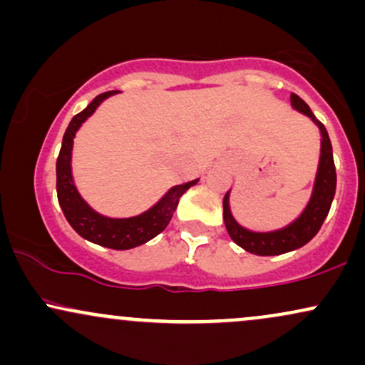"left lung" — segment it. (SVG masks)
Listing matches in <instances>:
<instances>
[{
    "label": "left lung",
    "instance_id": "1",
    "mask_svg": "<svg viewBox=\"0 0 365 365\" xmlns=\"http://www.w3.org/2000/svg\"><path fill=\"white\" fill-rule=\"evenodd\" d=\"M290 101L293 110L309 116L321 132L319 165H317L316 180H314L312 194L307 206L295 221H292L284 228L273 230V232H252V230L244 228L233 217L232 209H230V190L226 192L223 199V220L230 237L237 245L255 255H279L292 252V250L300 249L307 242H311L316 237V233L319 232L322 223H324L331 202H333L334 192H336V170H334L333 161V148H331V140L324 125L312 115L311 108L299 96L292 94Z\"/></svg>",
    "mask_w": 365,
    "mask_h": 365
}]
</instances>
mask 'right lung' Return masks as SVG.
Instances as JSON below:
<instances>
[{"label": "right lung", "mask_w": 365, "mask_h": 365, "mask_svg": "<svg viewBox=\"0 0 365 365\" xmlns=\"http://www.w3.org/2000/svg\"><path fill=\"white\" fill-rule=\"evenodd\" d=\"M118 92L120 91H110L99 94L98 98L92 99V103L86 110L75 115L70 121L68 128L63 135L60 156H58L56 161V192L63 215H65L66 221L78 235L92 242V244L108 247V249L128 250L149 242L150 238L159 235L168 226L171 216H173L175 209L178 206L180 197L185 194L192 185H195L199 178L182 183V185L171 187L153 207H149L142 215L132 217L103 216L82 199L77 187H75L72 175V149L75 133L82 127L83 121L98 110V106L104 99L111 98Z\"/></svg>", "instance_id": "add662e5"}]
</instances>
